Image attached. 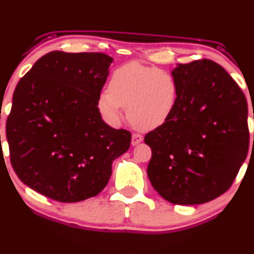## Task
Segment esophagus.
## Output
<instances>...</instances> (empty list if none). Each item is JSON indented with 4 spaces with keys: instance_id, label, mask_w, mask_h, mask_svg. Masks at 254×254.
<instances>
[{
    "instance_id": "34e87169",
    "label": "esophagus",
    "mask_w": 254,
    "mask_h": 254,
    "mask_svg": "<svg viewBox=\"0 0 254 254\" xmlns=\"http://www.w3.org/2000/svg\"><path fill=\"white\" fill-rule=\"evenodd\" d=\"M143 140V136L139 135V133H132V137H131V144L137 145L139 144Z\"/></svg>"
}]
</instances>
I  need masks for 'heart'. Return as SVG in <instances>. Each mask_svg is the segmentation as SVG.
Returning a JSON list of instances; mask_svg holds the SVG:
<instances>
[{
	"instance_id": "obj_1",
	"label": "heart",
	"mask_w": 254,
	"mask_h": 254,
	"mask_svg": "<svg viewBox=\"0 0 254 254\" xmlns=\"http://www.w3.org/2000/svg\"><path fill=\"white\" fill-rule=\"evenodd\" d=\"M179 99V82L172 72L131 61L112 72L109 90L100 91L97 105L103 117L118 124L127 106L136 127L152 130L172 117Z\"/></svg>"
}]
</instances>
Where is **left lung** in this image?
Masks as SVG:
<instances>
[{"instance_id":"8db88e82","label":"left lung","mask_w":254,"mask_h":254,"mask_svg":"<svg viewBox=\"0 0 254 254\" xmlns=\"http://www.w3.org/2000/svg\"><path fill=\"white\" fill-rule=\"evenodd\" d=\"M172 73L179 99L172 117L144 137L152 152L146 172L169 202H208L230 189L247 156L246 98L212 60L179 64Z\"/></svg>"}]
</instances>
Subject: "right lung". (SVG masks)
<instances>
[{
    "instance_id": "add662e5",
    "label": "right lung",
    "mask_w": 254,
    "mask_h": 254,
    "mask_svg": "<svg viewBox=\"0 0 254 254\" xmlns=\"http://www.w3.org/2000/svg\"><path fill=\"white\" fill-rule=\"evenodd\" d=\"M114 61L104 53L53 51L15 88L5 124L10 163L24 185L59 202L96 196L131 133L114 129L97 105Z\"/></svg>"
}]
</instances>
